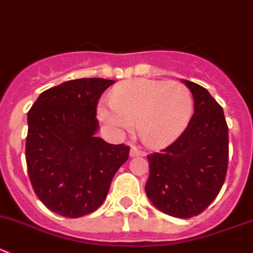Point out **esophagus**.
I'll return each mask as SVG.
<instances>
[{"mask_svg": "<svg viewBox=\"0 0 253 253\" xmlns=\"http://www.w3.org/2000/svg\"><path fill=\"white\" fill-rule=\"evenodd\" d=\"M129 155H131V157H138V156H146V152L145 151H141L138 150L137 147H132L131 151H129Z\"/></svg>", "mask_w": 253, "mask_h": 253, "instance_id": "1", "label": "esophagus"}]
</instances>
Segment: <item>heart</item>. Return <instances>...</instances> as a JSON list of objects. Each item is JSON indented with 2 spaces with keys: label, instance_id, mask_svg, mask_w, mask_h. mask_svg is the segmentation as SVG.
<instances>
[{
  "label": "heart",
  "instance_id": "b5f03b06",
  "mask_svg": "<svg viewBox=\"0 0 253 253\" xmlns=\"http://www.w3.org/2000/svg\"><path fill=\"white\" fill-rule=\"evenodd\" d=\"M110 105L98 106V119L113 132L128 131L137 125L138 134L151 146L176 140L193 113V97L180 82L138 79L116 87Z\"/></svg>",
  "mask_w": 253,
  "mask_h": 253
}]
</instances>
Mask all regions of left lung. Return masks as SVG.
I'll use <instances>...</instances> for the list:
<instances>
[{"label": "left lung", "mask_w": 253, "mask_h": 253, "mask_svg": "<svg viewBox=\"0 0 253 253\" xmlns=\"http://www.w3.org/2000/svg\"><path fill=\"white\" fill-rule=\"evenodd\" d=\"M193 112L176 141L147 156L146 195L160 211L178 218L204 212L222 188L228 167V127L222 107L200 84L183 81Z\"/></svg>", "instance_id": "8db88e82"}]
</instances>
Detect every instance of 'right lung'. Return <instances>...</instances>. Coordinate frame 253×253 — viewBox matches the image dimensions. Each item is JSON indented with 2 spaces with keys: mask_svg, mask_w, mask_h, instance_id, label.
I'll use <instances>...</instances> for the list:
<instances>
[{
  "mask_svg": "<svg viewBox=\"0 0 253 253\" xmlns=\"http://www.w3.org/2000/svg\"><path fill=\"white\" fill-rule=\"evenodd\" d=\"M112 80L79 79L42 92L28 111L26 164L40 201L77 218L105 201L129 147L96 137L97 103Z\"/></svg>",
  "mask_w": 253,
  "mask_h": 253,
  "instance_id": "1",
  "label": "right lung"
}]
</instances>
